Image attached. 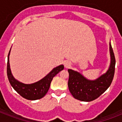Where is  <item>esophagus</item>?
<instances>
[{
  "instance_id": "34e87169",
  "label": "esophagus",
  "mask_w": 122,
  "mask_h": 122,
  "mask_svg": "<svg viewBox=\"0 0 122 122\" xmlns=\"http://www.w3.org/2000/svg\"><path fill=\"white\" fill-rule=\"evenodd\" d=\"M70 62H68V61H66V62H65V66L66 67V68H68L70 66Z\"/></svg>"
}]
</instances>
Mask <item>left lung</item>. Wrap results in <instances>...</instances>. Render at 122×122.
Listing matches in <instances>:
<instances>
[{"label": "left lung", "instance_id": "obj_1", "mask_svg": "<svg viewBox=\"0 0 122 122\" xmlns=\"http://www.w3.org/2000/svg\"><path fill=\"white\" fill-rule=\"evenodd\" d=\"M111 61L106 72L96 80H89L76 71L68 69L69 91L73 97L78 100L89 102L100 96L110 87L113 79L115 68V57L110 42Z\"/></svg>", "mask_w": 122, "mask_h": 122}]
</instances>
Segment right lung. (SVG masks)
Segmentation results:
<instances>
[{"mask_svg":"<svg viewBox=\"0 0 122 122\" xmlns=\"http://www.w3.org/2000/svg\"><path fill=\"white\" fill-rule=\"evenodd\" d=\"M10 49L7 57V73L9 81L13 89L23 97L28 100H37L42 98L49 91L51 81L54 76L64 69V66L61 65L52 69L46 76L39 81L30 84H26L16 80L12 75L9 64V55Z\"/></svg>","mask_w":122,"mask_h":122,"instance_id":"add662e5","label":"right lung"}]
</instances>
